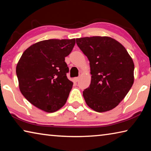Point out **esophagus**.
I'll return each mask as SVG.
<instances>
[{"mask_svg": "<svg viewBox=\"0 0 151 151\" xmlns=\"http://www.w3.org/2000/svg\"><path fill=\"white\" fill-rule=\"evenodd\" d=\"M74 80H75V82H78L79 81V77H75L74 78Z\"/></svg>", "mask_w": 151, "mask_h": 151, "instance_id": "obj_1", "label": "esophagus"}]
</instances>
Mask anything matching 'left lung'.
Wrapping results in <instances>:
<instances>
[{"label":"left lung","mask_w":151,"mask_h":151,"mask_svg":"<svg viewBox=\"0 0 151 151\" xmlns=\"http://www.w3.org/2000/svg\"><path fill=\"white\" fill-rule=\"evenodd\" d=\"M76 42L90 62L91 85L83 93L86 104L99 112L115 108L133 85L132 58L111 37H83Z\"/></svg>","instance_id":"8db88e82"}]
</instances>
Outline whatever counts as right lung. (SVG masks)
<instances>
[{
  "instance_id": "add662e5",
  "label": "right lung",
  "mask_w": 151,
  "mask_h": 151,
  "mask_svg": "<svg viewBox=\"0 0 151 151\" xmlns=\"http://www.w3.org/2000/svg\"><path fill=\"white\" fill-rule=\"evenodd\" d=\"M75 45V39L45 40L22 55L16 68L19 88L36 107L53 112L65 105L73 85L65 60Z\"/></svg>"
}]
</instances>
